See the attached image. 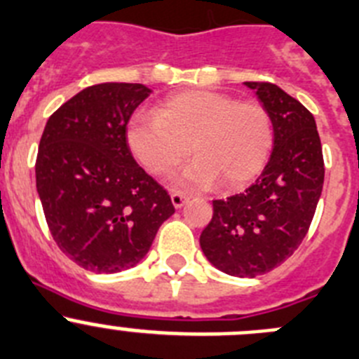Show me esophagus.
<instances>
[{
	"label": "esophagus",
	"instance_id": "esophagus-1",
	"mask_svg": "<svg viewBox=\"0 0 359 359\" xmlns=\"http://www.w3.org/2000/svg\"><path fill=\"white\" fill-rule=\"evenodd\" d=\"M187 202V196L182 195V193H172V203L175 209H180L184 207V203Z\"/></svg>",
	"mask_w": 359,
	"mask_h": 359
}]
</instances>
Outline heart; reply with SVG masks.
Returning a JSON list of instances; mask_svg holds the SVG:
<instances>
[{"mask_svg":"<svg viewBox=\"0 0 359 359\" xmlns=\"http://www.w3.org/2000/svg\"><path fill=\"white\" fill-rule=\"evenodd\" d=\"M273 142L266 108L210 90L175 93L156 115L134 116L127 129L130 152L154 175L172 173L191 145L196 157L175 179L187 189H209L219 180L225 189H241L260 175Z\"/></svg>","mask_w":359,"mask_h":359,"instance_id":"heart-1","label":"heart"}]
</instances>
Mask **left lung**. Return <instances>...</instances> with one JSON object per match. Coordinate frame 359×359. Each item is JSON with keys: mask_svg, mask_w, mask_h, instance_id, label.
Instances as JSON below:
<instances>
[{"mask_svg": "<svg viewBox=\"0 0 359 359\" xmlns=\"http://www.w3.org/2000/svg\"><path fill=\"white\" fill-rule=\"evenodd\" d=\"M273 122V152L255 184L214 214L200 246L214 267L255 278L285 262L306 236L324 184V159L316 118L299 100L271 83H244Z\"/></svg>", "mask_w": 359, "mask_h": 359, "instance_id": "1", "label": "left lung"}]
</instances>
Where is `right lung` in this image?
<instances>
[{"label": "right lung", "instance_id": "obj_1", "mask_svg": "<svg viewBox=\"0 0 359 359\" xmlns=\"http://www.w3.org/2000/svg\"><path fill=\"white\" fill-rule=\"evenodd\" d=\"M150 93L140 83L88 86L49 116L40 138L36 191L51 236L92 273L142 262L175 212L127 145L130 115Z\"/></svg>", "mask_w": 359, "mask_h": 359}]
</instances>
